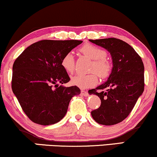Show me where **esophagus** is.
I'll return each instance as SVG.
<instances>
[{
    "instance_id": "obj_1",
    "label": "esophagus",
    "mask_w": 157,
    "mask_h": 157,
    "mask_svg": "<svg viewBox=\"0 0 157 157\" xmlns=\"http://www.w3.org/2000/svg\"><path fill=\"white\" fill-rule=\"evenodd\" d=\"M81 94H82V96H84V97H88V91H87V90H81Z\"/></svg>"
}]
</instances>
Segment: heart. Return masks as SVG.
<instances>
[{
  "label": "heart",
  "instance_id": "b5f03b06",
  "mask_svg": "<svg viewBox=\"0 0 157 157\" xmlns=\"http://www.w3.org/2000/svg\"><path fill=\"white\" fill-rule=\"evenodd\" d=\"M80 51L85 56L94 60L90 66V71H95L89 74H78L71 78L74 86L79 88H88L97 83L98 76L102 79L108 77L112 72L113 66L109 60L107 59V53L105 50L95 45L87 44L80 48ZM61 66L68 73H73L75 71V58L71 52H67L61 60Z\"/></svg>",
  "mask_w": 157,
  "mask_h": 157
}]
</instances>
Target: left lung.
I'll use <instances>...</instances> for the list:
<instances>
[{"mask_svg":"<svg viewBox=\"0 0 157 157\" xmlns=\"http://www.w3.org/2000/svg\"><path fill=\"white\" fill-rule=\"evenodd\" d=\"M89 41L108 51L113 60V70L107 81L88 91L101 99V105L91 111V116L98 124L114 125L129 116L143 93L144 65L132 47L121 39Z\"/></svg>","mask_w":157,"mask_h":157,"instance_id":"left-lung-1","label":"left lung"}]
</instances>
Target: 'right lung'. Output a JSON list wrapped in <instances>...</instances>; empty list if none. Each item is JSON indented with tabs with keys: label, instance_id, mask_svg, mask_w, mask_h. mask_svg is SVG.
<instances>
[{
	"label": "right lung",
	"instance_id": "add662e5",
	"mask_svg": "<svg viewBox=\"0 0 157 157\" xmlns=\"http://www.w3.org/2000/svg\"><path fill=\"white\" fill-rule=\"evenodd\" d=\"M79 40H41L33 43L15 60L12 91L30 120L51 125L65 116L70 100L80 94L76 86L62 84L70 78L61 66L67 52L80 44ZM62 85L58 86V83Z\"/></svg>",
	"mask_w": 157,
	"mask_h": 157
}]
</instances>
